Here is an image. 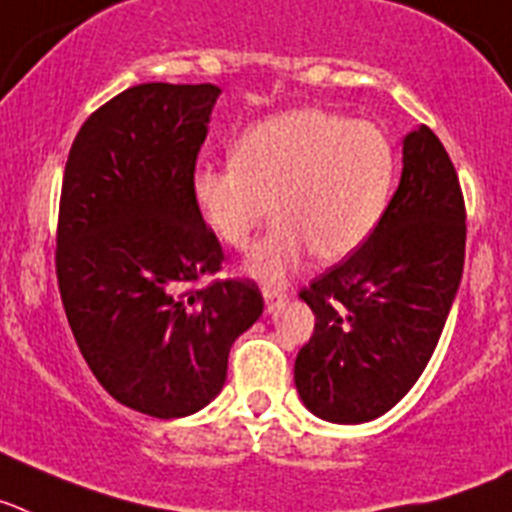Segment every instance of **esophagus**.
Returning <instances> with one entry per match:
<instances>
[{
  "instance_id": "obj_1",
  "label": "esophagus",
  "mask_w": 512,
  "mask_h": 512,
  "mask_svg": "<svg viewBox=\"0 0 512 512\" xmlns=\"http://www.w3.org/2000/svg\"><path fill=\"white\" fill-rule=\"evenodd\" d=\"M262 296H265V311H275V306L286 299V286H265L262 288Z\"/></svg>"
}]
</instances>
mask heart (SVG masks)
I'll use <instances>...</instances> for the list:
<instances>
[{"instance_id":"heart-1","label":"heart","mask_w":512,"mask_h":512,"mask_svg":"<svg viewBox=\"0 0 512 512\" xmlns=\"http://www.w3.org/2000/svg\"><path fill=\"white\" fill-rule=\"evenodd\" d=\"M394 180L397 151L376 123L299 108L247 128L231 162L195 167L190 193L206 229L234 250L275 211L247 273L281 283L309 250L324 262L353 255L384 219Z\"/></svg>"}]
</instances>
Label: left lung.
<instances>
[{"instance_id": "obj_1", "label": "left lung", "mask_w": 512, "mask_h": 512, "mask_svg": "<svg viewBox=\"0 0 512 512\" xmlns=\"http://www.w3.org/2000/svg\"><path fill=\"white\" fill-rule=\"evenodd\" d=\"M402 154L376 231L299 293L317 322L293 381L306 410L340 425L376 420L415 386L464 273L466 208L448 151L420 126Z\"/></svg>"}]
</instances>
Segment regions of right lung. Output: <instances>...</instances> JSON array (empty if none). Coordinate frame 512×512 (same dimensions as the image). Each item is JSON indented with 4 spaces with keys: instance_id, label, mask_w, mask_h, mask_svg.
Instances as JSON below:
<instances>
[{
    "instance_id": "right-lung-1",
    "label": "right lung",
    "mask_w": 512,
    "mask_h": 512,
    "mask_svg": "<svg viewBox=\"0 0 512 512\" xmlns=\"http://www.w3.org/2000/svg\"><path fill=\"white\" fill-rule=\"evenodd\" d=\"M216 84L128 87L84 121L66 159L56 278L102 389L144 415L203 410L262 314L250 278L211 281L224 250L193 203Z\"/></svg>"
}]
</instances>
